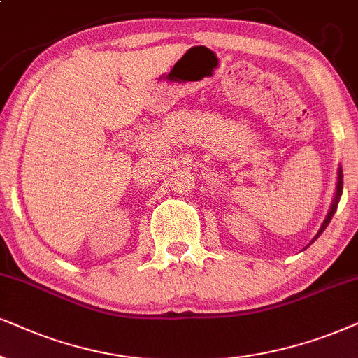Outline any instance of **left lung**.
Masks as SVG:
<instances>
[{"instance_id":"left-lung-1","label":"left lung","mask_w":358,"mask_h":358,"mask_svg":"<svg viewBox=\"0 0 358 358\" xmlns=\"http://www.w3.org/2000/svg\"><path fill=\"white\" fill-rule=\"evenodd\" d=\"M342 187H343V182H342V169H338V176H337V192H336V196H334V200H332V206H330V210H329V213H327V216H325L324 223H322V226H320V229L317 231V234H315V236H314V239H312V243H314L315 239H317V238L320 236V234L324 233V229L327 228V224L330 223V220H332L334 213H336V210H337L338 200H341Z\"/></svg>"}]
</instances>
